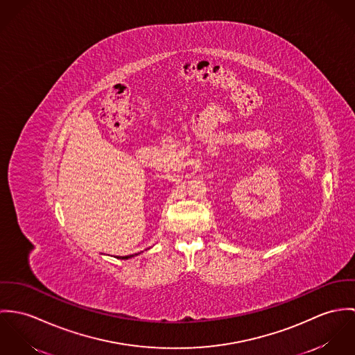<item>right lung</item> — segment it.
Returning <instances> with one entry per match:
<instances>
[{
  "instance_id": "add662e5",
  "label": "right lung",
  "mask_w": 355,
  "mask_h": 355,
  "mask_svg": "<svg viewBox=\"0 0 355 355\" xmlns=\"http://www.w3.org/2000/svg\"><path fill=\"white\" fill-rule=\"evenodd\" d=\"M128 257H129V256H125V257H122V259H128Z\"/></svg>"
}]
</instances>
